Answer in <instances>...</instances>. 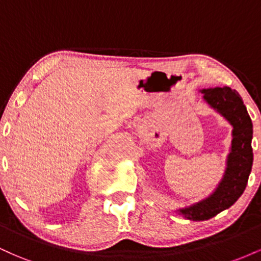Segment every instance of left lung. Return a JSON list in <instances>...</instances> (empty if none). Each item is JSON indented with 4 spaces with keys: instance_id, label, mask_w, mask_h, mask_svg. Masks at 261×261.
I'll list each match as a JSON object with an SVG mask.
<instances>
[{
    "instance_id": "1",
    "label": "left lung",
    "mask_w": 261,
    "mask_h": 261,
    "mask_svg": "<svg viewBox=\"0 0 261 261\" xmlns=\"http://www.w3.org/2000/svg\"><path fill=\"white\" fill-rule=\"evenodd\" d=\"M200 92L203 100L232 125L233 139L223 178L214 193L201 201L176 210L190 221L210 220L230 207L245 190L253 166V124L238 92L229 87H215Z\"/></svg>"
}]
</instances>
